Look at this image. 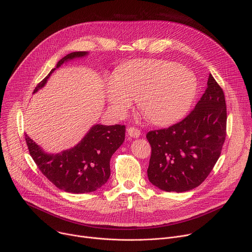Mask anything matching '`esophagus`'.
Instances as JSON below:
<instances>
[{
    "mask_svg": "<svg viewBox=\"0 0 252 252\" xmlns=\"http://www.w3.org/2000/svg\"><path fill=\"white\" fill-rule=\"evenodd\" d=\"M127 133L129 136L131 137H134V138H137L140 136V130L138 128H135V127H128L127 128Z\"/></svg>",
    "mask_w": 252,
    "mask_h": 252,
    "instance_id": "esophagus-1",
    "label": "esophagus"
}]
</instances>
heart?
I'll list each match as a JSON object with an SVG mask.
<instances>
[{
  "instance_id": "obj_1",
  "label": "heart",
  "mask_w": 252,
  "mask_h": 252,
  "mask_svg": "<svg viewBox=\"0 0 252 252\" xmlns=\"http://www.w3.org/2000/svg\"><path fill=\"white\" fill-rule=\"evenodd\" d=\"M197 81L181 64L160 60H137L121 67L118 78L105 87L111 110L124 116L137 100L145 118L157 126H165L181 118L191 104Z\"/></svg>"
}]
</instances>
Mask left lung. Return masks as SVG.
<instances>
[{
  "label": "left lung",
  "mask_w": 252,
  "mask_h": 252,
  "mask_svg": "<svg viewBox=\"0 0 252 252\" xmlns=\"http://www.w3.org/2000/svg\"><path fill=\"white\" fill-rule=\"evenodd\" d=\"M226 119L223 91L209 74L204 94L186 119L148 132L150 182L168 192H184L201 185L221 154Z\"/></svg>",
  "instance_id": "left-lung-1"
}]
</instances>
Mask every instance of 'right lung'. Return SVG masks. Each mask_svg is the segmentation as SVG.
<instances>
[{"label": "right lung", "instance_id": "right-lung-1", "mask_svg": "<svg viewBox=\"0 0 252 252\" xmlns=\"http://www.w3.org/2000/svg\"><path fill=\"white\" fill-rule=\"evenodd\" d=\"M88 52H74L60 60L55 68L37 86L44 88L54 70L63 63L86 57ZM126 126L94 125L77 146L60 154H48L28 134L27 146L42 173L58 189L70 193H87L101 188L111 175L110 160L125 140Z\"/></svg>", "mask_w": 252, "mask_h": 252}]
</instances>
